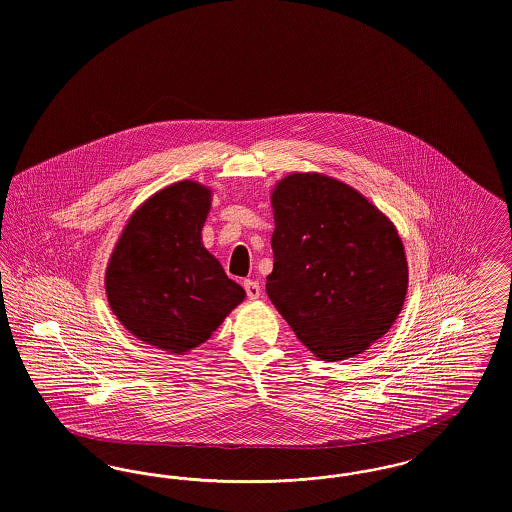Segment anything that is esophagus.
<instances>
[{
  "label": "esophagus",
  "mask_w": 512,
  "mask_h": 512,
  "mask_svg": "<svg viewBox=\"0 0 512 512\" xmlns=\"http://www.w3.org/2000/svg\"><path fill=\"white\" fill-rule=\"evenodd\" d=\"M244 288L249 299H259V295H261V286H259V282H257V280H245Z\"/></svg>",
  "instance_id": "obj_1"
}]
</instances>
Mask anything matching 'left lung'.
<instances>
[{
	"label": "left lung",
	"instance_id": "1",
	"mask_svg": "<svg viewBox=\"0 0 512 512\" xmlns=\"http://www.w3.org/2000/svg\"><path fill=\"white\" fill-rule=\"evenodd\" d=\"M272 209L270 301L320 359L363 353L390 330L407 295L395 226L357 190L317 172L280 180Z\"/></svg>",
	"mask_w": 512,
	"mask_h": 512
}]
</instances>
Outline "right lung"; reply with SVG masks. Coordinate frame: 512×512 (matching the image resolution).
I'll list each match as a JSON object with an SVG mask.
<instances>
[{"mask_svg": "<svg viewBox=\"0 0 512 512\" xmlns=\"http://www.w3.org/2000/svg\"><path fill=\"white\" fill-rule=\"evenodd\" d=\"M209 207L205 186L176 182L130 217L111 255L109 305L130 334L157 349H194L244 301V288L201 244Z\"/></svg>", "mask_w": 512, "mask_h": 512, "instance_id": "add662e5", "label": "right lung"}]
</instances>
